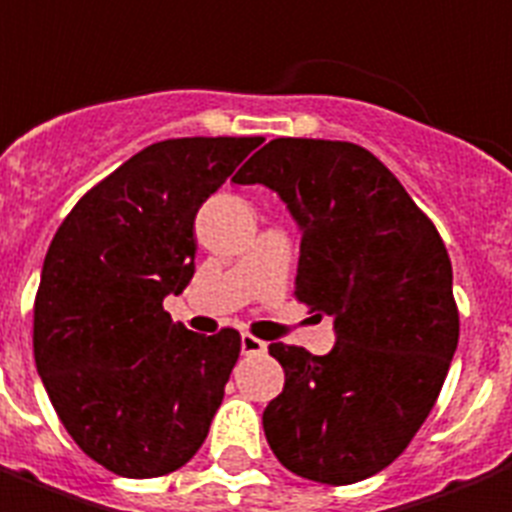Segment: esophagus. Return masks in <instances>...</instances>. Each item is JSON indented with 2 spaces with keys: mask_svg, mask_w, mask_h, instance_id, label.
Here are the masks:
<instances>
[{
  "mask_svg": "<svg viewBox=\"0 0 512 512\" xmlns=\"http://www.w3.org/2000/svg\"><path fill=\"white\" fill-rule=\"evenodd\" d=\"M266 347L268 344L263 342V339L252 336V333H244V336H241V352H244V355H263Z\"/></svg>",
  "mask_w": 512,
  "mask_h": 512,
  "instance_id": "34e87169",
  "label": "esophagus"
}]
</instances>
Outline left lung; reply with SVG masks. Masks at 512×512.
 Here are the masks:
<instances>
[{
  "instance_id": "8db88e82",
  "label": "left lung",
  "mask_w": 512,
  "mask_h": 512,
  "mask_svg": "<svg viewBox=\"0 0 512 512\" xmlns=\"http://www.w3.org/2000/svg\"><path fill=\"white\" fill-rule=\"evenodd\" d=\"M236 184L274 189L301 230L295 295L333 317L328 355L274 342L285 388L263 412L274 456L347 486L399 458L429 418L458 344L453 268L437 227L372 151L276 138Z\"/></svg>"
}]
</instances>
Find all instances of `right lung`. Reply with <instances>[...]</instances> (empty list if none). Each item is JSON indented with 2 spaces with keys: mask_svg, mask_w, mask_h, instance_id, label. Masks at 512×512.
Segmentation results:
<instances>
[{
  "mask_svg": "<svg viewBox=\"0 0 512 512\" xmlns=\"http://www.w3.org/2000/svg\"><path fill=\"white\" fill-rule=\"evenodd\" d=\"M260 138L146 146L83 195L48 246L34 363L78 448L121 478H160L198 453L241 336L187 331L162 309L195 274V217Z\"/></svg>",
  "mask_w": 512,
  "mask_h": 512,
  "instance_id": "add662e5",
  "label": "right lung"
}]
</instances>
